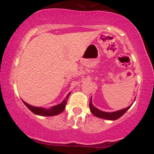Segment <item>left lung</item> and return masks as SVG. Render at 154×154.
Returning <instances> with one entry per match:
<instances>
[{"instance_id":"1","label":"left lung","mask_w":154,"mask_h":154,"mask_svg":"<svg viewBox=\"0 0 154 154\" xmlns=\"http://www.w3.org/2000/svg\"><path fill=\"white\" fill-rule=\"evenodd\" d=\"M135 100H134V101H135ZM132 103L130 106H129L128 107L125 108V109H120V110L113 111V112H106V111L100 110L98 108L95 107L93 104V102H92L91 97V100H90V109H91V113L93 115L97 116V117L98 118H100V119H104L107 120H116L121 117V116H122L130 107H131Z\"/></svg>"}]
</instances>
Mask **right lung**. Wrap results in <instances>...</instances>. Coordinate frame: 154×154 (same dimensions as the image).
I'll use <instances>...</instances> for the list:
<instances>
[{
  "label": "right lung",
  "instance_id": "add662e5",
  "mask_svg": "<svg viewBox=\"0 0 154 154\" xmlns=\"http://www.w3.org/2000/svg\"><path fill=\"white\" fill-rule=\"evenodd\" d=\"M71 94V92L69 93L66 98L63 100V101L61 103L57 104V105H55L51 106L49 109H45L43 107H38V106H34L29 105V103H26L25 101L23 100L24 103L25 104V106L28 109L30 110L33 114H36V115L39 116H56L58 114H61L62 111L64 110L65 108H66V105L67 103V100H68L69 96Z\"/></svg>",
  "mask_w": 154,
  "mask_h": 154
}]
</instances>
